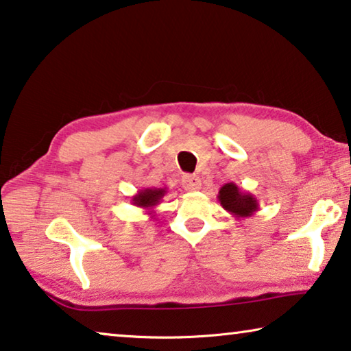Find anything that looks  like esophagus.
Here are the masks:
<instances>
[{"label": "esophagus", "mask_w": 351, "mask_h": 351, "mask_svg": "<svg viewBox=\"0 0 351 351\" xmlns=\"http://www.w3.org/2000/svg\"><path fill=\"white\" fill-rule=\"evenodd\" d=\"M182 186H184L186 191H196L201 188V179L197 176L185 174L182 177Z\"/></svg>", "instance_id": "1"}]
</instances>
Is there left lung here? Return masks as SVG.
I'll return each instance as SVG.
<instances>
[{
    "label": "left lung",
    "instance_id": "left-lung-1",
    "mask_svg": "<svg viewBox=\"0 0 351 351\" xmlns=\"http://www.w3.org/2000/svg\"><path fill=\"white\" fill-rule=\"evenodd\" d=\"M218 201H220L223 209L237 218L252 217L253 213L260 210L256 197L252 193L242 191L234 182H230V184H225L220 188Z\"/></svg>",
    "mask_w": 351,
    "mask_h": 351
}]
</instances>
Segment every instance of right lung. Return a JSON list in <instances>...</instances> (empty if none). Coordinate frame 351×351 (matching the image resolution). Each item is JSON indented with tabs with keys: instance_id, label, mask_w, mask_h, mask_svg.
<instances>
[{
	"instance_id": "right-lung-1",
	"label": "right lung",
	"mask_w": 351,
	"mask_h": 351,
	"mask_svg": "<svg viewBox=\"0 0 351 351\" xmlns=\"http://www.w3.org/2000/svg\"><path fill=\"white\" fill-rule=\"evenodd\" d=\"M166 193H167L166 186L142 188V190H139L133 197H131V204L136 207H141V209H149L150 215H154L155 212L152 209H155V207L160 204L161 199L166 196Z\"/></svg>"
}]
</instances>
